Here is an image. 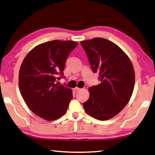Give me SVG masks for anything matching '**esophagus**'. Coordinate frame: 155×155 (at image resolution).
<instances>
[{
  "mask_svg": "<svg viewBox=\"0 0 155 155\" xmlns=\"http://www.w3.org/2000/svg\"><path fill=\"white\" fill-rule=\"evenodd\" d=\"M79 90H80V88H79V87H78L74 88V91H75V92H76V91H79Z\"/></svg>",
  "mask_w": 155,
  "mask_h": 155,
  "instance_id": "esophagus-1",
  "label": "esophagus"
}]
</instances>
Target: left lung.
<instances>
[{"label": "left lung", "mask_w": 155, "mask_h": 155, "mask_svg": "<svg viewBox=\"0 0 155 155\" xmlns=\"http://www.w3.org/2000/svg\"><path fill=\"white\" fill-rule=\"evenodd\" d=\"M80 43L100 81L89 87V99L83 106L91 117L106 120L122 111L130 99L135 81L133 65L128 55L109 40L96 37Z\"/></svg>", "instance_id": "obj_1"}]
</instances>
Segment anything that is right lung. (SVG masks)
<instances>
[{
  "label": "right lung",
  "instance_id": "right-lung-1",
  "mask_svg": "<svg viewBox=\"0 0 155 155\" xmlns=\"http://www.w3.org/2000/svg\"><path fill=\"white\" fill-rule=\"evenodd\" d=\"M77 45L73 41L43 43L31 50L22 62L18 74L21 96L31 111L46 120L64 115L73 97L70 88L58 81L64 77L66 59Z\"/></svg>",
  "mask_w": 155,
  "mask_h": 155
}]
</instances>
